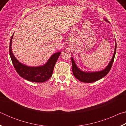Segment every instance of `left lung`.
Returning <instances> with one entry per match:
<instances>
[{
	"label": "left lung",
	"mask_w": 126,
	"mask_h": 126,
	"mask_svg": "<svg viewBox=\"0 0 126 126\" xmlns=\"http://www.w3.org/2000/svg\"><path fill=\"white\" fill-rule=\"evenodd\" d=\"M106 22H108V21L104 19ZM109 23V22H108ZM116 46H115L114 52L113 55L112 59L108 63V65L104 68V69L100 71L97 72H84L81 71V70L78 68L76 64L74 62L73 58L72 57V71H73V73L74 76L80 82H85V83H92L95 82L98 80L104 77H105L107 74L110 72V68L112 67V64L113 63L115 54L116 52Z\"/></svg>",
	"instance_id": "left-lung-1"
}]
</instances>
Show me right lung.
I'll use <instances>...</instances> for the list:
<instances>
[{
    "instance_id": "obj_1",
    "label": "right lung",
    "mask_w": 126,
    "mask_h": 126,
    "mask_svg": "<svg viewBox=\"0 0 126 126\" xmlns=\"http://www.w3.org/2000/svg\"><path fill=\"white\" fill-rule=\"evenodd\" d=\"M13 35L12 36L9 44V54L13 64L17 73L21 77L33 82H44L52 76L55 64L59 58L61 52L54 53L45 64L38 67H30L20 63L14 57L12 49V42Z\"/></svg>"
}]
</instances>
